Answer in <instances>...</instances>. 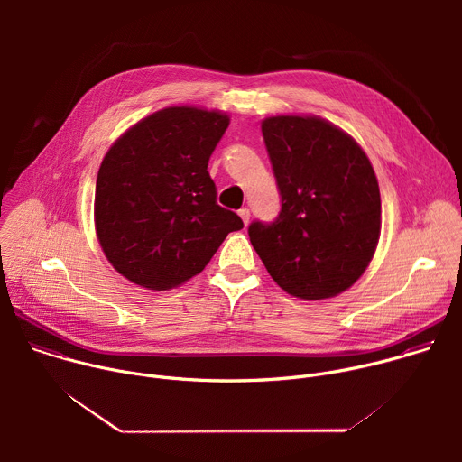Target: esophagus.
Returning a JSON list of instances; mask_svg holds the SVG:
<instances>
[{
  "label": "esophagus",
  "mask_w": 462,
  "mask_h": 462,
  "mask_svg": "<svg viewBox=\"0 0 462 462\" xmlns=\"http://www.w3.org/2000/svg\"><path fill=\"white\" fill-rule=\"evenodd\" d=\"M237 214H239V217L243 219V223H245V225H248V219H250V210H248V208H241Z\"/></svg>",
  "instance_id": "obj_1"
}]
</instances>
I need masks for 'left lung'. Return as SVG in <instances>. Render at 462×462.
Masks as SVG:
<instances>
[{
  "instance_id": "8db88e82",
  "label": "left lung",
  "mask_w": 462,
  "mask_h": 462,
  "mask_svg": "<svg viewBox=\"0 0 462 462\" xmlns=\"http://www.w3.org/2000/svg\"><path fill=\"white\" fill-rule=\"evenodd\" d=\"M261 131L282 210L274 223L248 226L250 243L289 294L337 296L364 274L378 245L374 170L353 137L319 116H269Z\"/></svg>"
}]
</instances>
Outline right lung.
Listing matches in <instances>:
<instances>
[{
    "label": "right lung",
    "mask_w": 462,
    "mask_h": 462,
    "mask_svg": "<svg viewBox=\"0 0 462 462\" xmlns=\"http://www.w3.org/2000/svg\"><path fill=\"white\" fill-rule=\"evenodd\" d=\"M228 115L191 106L164 107L106 153L95 189L98 243L116 273L152 291L199 274L225 237L243 228L216 201L208 161Z\"/></svg>",
    "instance_id": "obj_1"
}]
</instances>
